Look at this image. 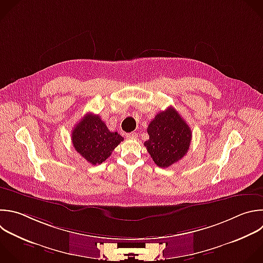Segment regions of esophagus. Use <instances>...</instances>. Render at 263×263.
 I'll return each mask as SVG.
<instances>
[{
	"mask_svg": "<svg viewBox=\"0 0 263 263\" xmlns=\"http://www.w3.org/2000/svg\"><path fill=\"white\" fill-rule=\"evenodd\" d=\"M137 133H135V132H131V133H128L127 135H126V137L128 138V139H136L137 138Z\"/></svg>",
	"mask_w": 263,
	"mask_h": 263,
	"instance_id": "1",
	"label": "esophagus"
}]
</instances>
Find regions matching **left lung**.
Instances as JSON below:
<instances>
[{"mask_svg":"<svg viewBox=\"0 0 263 263\" xmlns=\"http://www.w3.org/2000/svg\"><path fill=\"white\" fill-rule=\"evenodd\" d=\"M148 140L144 142L153 161L162 168L181 160L188 152L192 131L173 107L159 112L147 127Z\"/></svg>","mask_w":263,"mask_h":263,"instance_id":"1","label":"left lung"}]
</instances>
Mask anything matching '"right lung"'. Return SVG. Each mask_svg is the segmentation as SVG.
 <instances>
[{
    "instance_id": "obj_1",
    "label": "right lung",
    "mask_w": 263,
    "mask_h": 263,
    "mask_svg": "<svg viewBox=\"0 0 263 263\" xmlns=\"http://www.w3.org/2000/svg\"><path fill=\"white\" fill-rule=\"evenodd\" d=\"M124 138L110 132L98 115L86 114L72 131V143L77 153L93 165L101 164Z\"/></svg>"
}]
</instances>
